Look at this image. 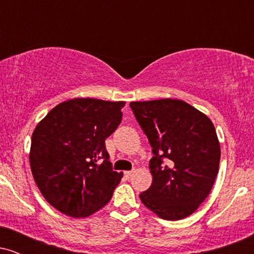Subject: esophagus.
I'll return each instance as SVG.
<instances>
[{
	"label": "esophagus",
	"instance_id": "34e87169",
	"mask_svg": "<svg viewBox=\"0 0 254 254\" xmlns=\"http://www.w3.org/2000/svg\"><path fill=\"white\" fill-rule=\"evenodd\" d=\"M132 174H133V171H127V172H124V176L127 177V178H131V177H132Z\"/></svg>",
	"mask_w": 254,
	"mask_h": 254
}]
</instances>
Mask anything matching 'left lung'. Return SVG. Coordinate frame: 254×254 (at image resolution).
<instances>
[{
    "label": "left lung",
    "mask_w": 254,
    "mask_h": 254,
    "mask_svg": "<svg viewBox=\"0 0 254 254\" xmlns=\"http://www.w3.org/2000/svg\"><path fill=\"white\" fill-rule=\"evenodd\" d=\"M154 156L153 183L139 194L159 217L178 221L190 216L210 193L220 165V143L214 124L182 100L160 99L130 103Z\"/></svg>",
    "instance_id": "left-lung-1"
}]
</instances>
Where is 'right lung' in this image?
<instances>
[{"mask_svg":"<svg viewBox=\"0 0 254 254\" xmlns=\"http://www.w3.org/2000/svg\"><path fill=\"white\" fill-rule=\"evenodd\" d=\"M123 101L76 98L57 105L32 135L30 164L54 208L86 217L110 202L123 173L113 171L105 139L122 122Z\"/></svg>","mask_w":254,"mask_h":254,"instance_id":"obj_1","label":"right lung"}]
</instances>
